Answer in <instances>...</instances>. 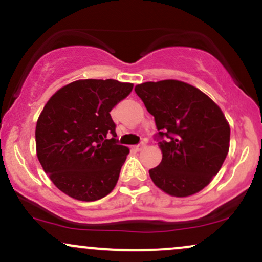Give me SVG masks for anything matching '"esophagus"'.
Here are the masks:
<instances>
[{
	"mask_svg": "<svg viewBox=\"0 0 262 262\" xmlns=\"http://www.w3.org/2000/svg\"><path fill=\"white\" fill-rule=\"evenodd\" d=\"M145 146H146V140H143L140 144H138V145L135 146V148H137V150H141V149L145 148Z\"/></svg>",
	"mask_w": 262,
	"mask_h": 262,
	"instance_id": "esophagus-1",
	"label": "esophagus"
}]
</instances>
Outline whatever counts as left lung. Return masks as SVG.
<instances>
[{
	"label": "left lung",
	"mask_w": 262,
	"mask_h": 262,
	"mask_svg": "<svg viewBox=\"0 0 262 262\" xmlns=\"http://www.w3.org/2000/svg\"><path fill=\"white\" fill-rule=\"evenodd\" d=\"M134 91L158 128L162 160L149 170L152 182L175 197L200 192L217 175L229 151L230 128L222 110L182 81L144 82Z\"/></svg>",
	"instance_id": "obj_1"
}]
</instances>
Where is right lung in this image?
Listing matches in <instances>:
<instances>
[{
    "label": "right lung",
    "mask_w": 262,
    "mask_h": 262,
    "mask_svg": "<svg viewBox=\"0 0 262 262\" xmlns=\"http://www.w3.org/2000/svg\"><path fill=\"white\" fill-rule=\"evenodd\" d=\"M132 90L117 80H79L47 102L35 128L37 156L65 194L92 202L117 185L129 149L118 144L110 112Z\"/></svg>",
    "instance_id": "obj_1"
}]
</instances>
